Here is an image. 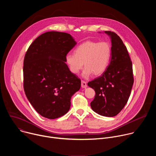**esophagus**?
I'll return each instance as SVG.
<instances>
[{
    "label": "esophagus",
    "instance_id": "esophagus-1",
    "mask_svg": "<svg viewBox=\"0 0 156 156\" xmlns=\"http://www.w3.org/2000/svg\"><path fill=\"white\" fill-rule=\"evenodd\" d=\"M81 87L83 88H86L87 87V84L84 81H81Z\"/></svg>",
    "mask_w": 156,
    "mask_h": 156
}]
</instances>
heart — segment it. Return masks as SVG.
Returning <instances> with one entry per match:
<instances>
[{
	"instance_id": "1",
	"label": "heart",
	"mask_w": 156,
	"mask_h": 156,
	"mask_svg": "<svg viewBox=\"0 0 156 156\" xmlns=\"http://www.w3.org/2000/svg\"><path fill=\"white\" fill-rule=\"evenodd\" d=\"M112 54L110 44L106 42H98L87 41L81 44L75 50V54L66 56V62L70 72L78 73L85 66L82 76L87 78L92 74L102 75L108 67Z\"/></svg>"
}]
</instances>
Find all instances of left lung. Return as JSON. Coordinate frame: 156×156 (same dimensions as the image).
<instances>
[{"instance_id":"obj_1","label":"left lung","mask_w":156,"mask_h":156,"mask_svg":"<svg viewBox=\"0 0 156 156\" xmlns=\"http://www.w3.org/2000/svg\"><path fill=\"white\" fill-rule=\"evenodd\" d=\"M110 38L112 54L110 63L102 75L89 82L96 95L91 102L93 111L99 115L112 117L126 105L133 84L132 62L126 46L115 33L104 31Z\"/></svg>"}]
</instances>
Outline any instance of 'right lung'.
Returning <instances> with one entry per match:
<instances>
[{
  "label": "right lung",
  "instance_id": "add662e5",
  "mask_svg": "<svg viewBox=\"0 0 156 156\" xmlns=\"http://www.w3.org/2000/svg\"><path fill=\"white\" fill-rule=\"evenodd\" d=\"M76 44L69 33L49 31L29 47L23 62V87L30 104L41 116L55 119L69 112L71 98L81 80L66 64V56Z\"/></svg>",
  "mask_w": 156,
  "mask_h": 156
}]
</instances>
